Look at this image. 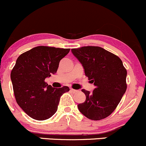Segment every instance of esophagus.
I'll return each instance as SVG.
<instances>
[{"label":"esophagus","instance_id":"1","mask_svg":"<svg viewBox=\"0 0 146 146\" xmlns=\"http://www.w3.org/2000/svg\"><path fill=\"white\" fill-rule=\"evenodd\" d=\"M71 91H72V92H73V93H75V92H78V90H74V89L71 88Z\"/></svg>","mask_w":146,"mask_h":146}]
</instances>
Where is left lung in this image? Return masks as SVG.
<instances>
[{"instance_id":"left-lung-1","label":"left lung","mask_w":146,"mask_h":146,"mask_svg":"<svg viewBox=\"0 0 146 146\" xmlns=\"http://www.w3.org/2000/svg\"><path fill=\"white\" fill-rule=\"evenodd\" d=\"M72 53L84 69L86 76L94 84L93 91L82 89L86 99L78 104L86 117L100 120L108 117L120 103L127 89V70L119 57L100 46L72 48Z\"/></svg>"}]
</instances>
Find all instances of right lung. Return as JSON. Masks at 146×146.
Returning <instances> with one entry per match:
<instances>
[{
    "label": "right lung",
    "mask_w": 146,
    "mask_h": 146,
    "mask_svg": "<svg viewBox=\"0 0 146 146\" xmlns=\"http://www.w3.org/2000/svg\"><path fill=\"white\" fill-rule=\"evenodd\" d=\"M70 48L39 46L21 54L11 72L14 94L19 106L37 120L51 117L57 111L60 98L67 86L56 88L44 80L56 73L59 62Z\"/></svg>",
    "instance_id": "add662e5"
}]
</instances>
